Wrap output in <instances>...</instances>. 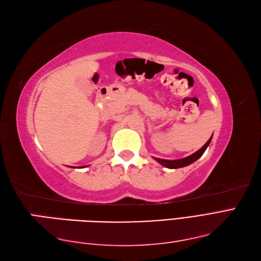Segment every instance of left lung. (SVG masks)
Wrapping results in <instances>:
<instances>
[{
	"instance_id": "left-lung-1",
	"label": "left lung",
	"mask_w": 261,
	"mask_h": 261,
	"mask_svg": "<svg viewBox=\"0 0 261 261\" xmlns=\"http://www.w3.org/2000/svg\"><path fill=\"white\" fill-rule=\"evenodd\" d=\"M212 138L213 136L208 139V142L202 146V147L197 150L196 152H194L193 155H190L188 157H185V158H181V160H175V161H168V160H162V158H155V161H157L158 163H160L161 165H163V166L167 167V168H180V167H185V166H188V165L193 164L194 162H196L197 160H198L199 157H201V155L204 154L205 150L207 149V147L209 146V144H211L212 142Z\"/></svg>"
}]
</instances>
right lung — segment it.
Returning <instances> with one entry per match:
<instances>
[{
  "label": "right lung",
  "mask_w": 261,
  "mask_h": 261,
  "mask_svg": "<svg viewBox=\"0 0 261 261\" xmlns=\"http://www.w3.org/2000/svg\"><path fill=\"white\" fill-rule=\"evenodd\" d=\"M84 167H85V166H84Z\"/></svg>",
  "instance_id": "obj_1"
}]
</instances>
